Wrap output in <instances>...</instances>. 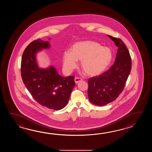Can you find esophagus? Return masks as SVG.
<instances>
[{"label": "esophagus", "instance_id": "esophagus-1", "mask_svg": "<svg viewBox=\"0 0 152 152\" xmlns=\"http://www.w3.org/2000/svg\"><path fill=\"white\" fill-rule=\"evenodd\" d=\"M81 80H82V79H81V78H80V77H75V83L76 84H77L79 82H80Z\"/></svg>", "mask_w": 152, "mask_h": 152}]
</instances>
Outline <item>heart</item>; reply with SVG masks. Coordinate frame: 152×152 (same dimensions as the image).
Segmentation results:
<instances>
[{
	"label": "heart",
	"instance_id": "obj_1",
	"mask_svg": "<svg viewBox=\"0 0 152 152\" xmlns=\"http://www.w3.org/2000/svg\"><path fill=\"white\" fill-rule=\"evenodd\" d=\"M112 59L113 53L110 48L94 41L86 40L75 43L72 51L64 52L63 67L66 71L71 72L77 67V60H80L84 72L89 75L95 76L103 73Z\"/></svg>",
	"mask_w": 152,
	"mask_h": 152
}]
</instances>
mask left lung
<instances>
[{"label":"left lung","mask_w":152,"mask_h":152,"mask_svg":"<svg viewBox=\"0 0 152 152\" xmlns=\"http://www.w3.org/2000/svg\"><path fill=\"white\" fill-rule=\"evenodd\" d=\"M108 36L118 48L115 63L103 74L88 79V98L91 103L97 106L105 105L119 96L132 69L131 57L123 41Z\"/></svg>","instance_id":"1"}]
</instances>
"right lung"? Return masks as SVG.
I'll list each match as a JSON object with an SVG mask.
<instances>
[{
    "label": "right lung",
    "instance_id": "obj_1",
    "mask_svg": "<svg viewBox=\"0 0 152 152\" xmlns=\"http://www.w3.org/2000/svg\"><path fill=\"white\" fill-rule=\"evenodd\" d=\"M50 47L48 41L38 39L31 42L22 55L21 75L26 88L38 103L50 109L61 110L68 103L75 85V77H62L52 65L39 67L37 54Z\"/></svg>",
    "mask_w": 152,
    "mask_h": 152
}]
</instances>
